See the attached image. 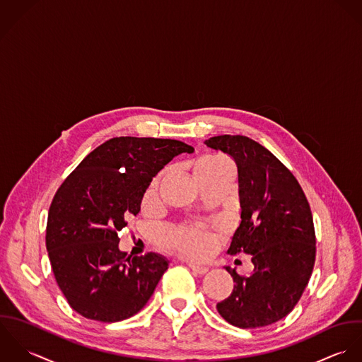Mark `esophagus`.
Segmentation results:
<instances>
[{
  "label": "esophagus",
  "mask_w": 362,
  "mask_h": 362,
  "mask_svg": "<svg viewBox=\"0 0 362 362\" xmlns=\"http://www.w3.org/2000/svg\"><path fill=\"white\" fill-rule=\"evenodd\" d=\"M190 270L194 273V274H199V276H203L209 272V269L206 266H197V264H189Z\"/></svg>",
  "instance_id": "esophagus-1"
}]
</instances>
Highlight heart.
<instances>
[{
    "label": "heart",
    "mask_w": 362,
    "mask_h": 362,
    "mask_svg": "<svg viewBox=\"0 0 362 362\" xmlns=\"http://www.w3.org/2000/svg\"><path fill=\"white\" fill-rule=\"evenodd\" d=\"M229 163L226 159L222 158H206L200 160L196 166V173L209 170L213 168H218L222 165ZM156 189V182L152 183L149 187L145 200H151ZM162 245L168 249L176 250L182 255L190 256V257H203L209 253V250L213 246V236L210 232L200 226H185V228H172L163 232Z\"/></svg>",
    "instance_id": "1"
}]
</instances>
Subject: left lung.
<instances>
[{
  "instance_id": "obj_1",
  "label": "left lung",
  "mask_w": 362,
  "mask_h": 362,
  "mask_svg": "<svg viewBox=\"0 0 362 362\" xmlns=\"http://www.w3.org/2000/svg\"><path fill=\"white\" fill-rule=\"evenodd\" d=\"M204 144L236 162L242 221L228 253L250 255L255 264L247 277L225 267L235 286L218 302V313L240 329L273 325L293 309L312 276L316 238L309 203L293 175L263 145L228 134Z\"/></svg>"
}]
</instances>
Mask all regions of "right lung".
Segmentation results:
<instances>
[{
  "label": "right lung",
  "mask_w": 362,
  "mask_h": 362,
  "mask_svg": "<svg viewBox=\"0 0 362 362\" xmlns=\"http://www.w3.org/2000/svg\"><path fill=\"white\" fill-rule=\"evenodd\" d=\"M194 148L177 140L112 139L75 168L57 190L47 218L46 247L56 281L86 319L112 323L144 308L169 262L158 253L129 256L117 232L137 216L152 177Z\"/></svg>",
  "instance_id": "add662e5"
}]
</instances>
